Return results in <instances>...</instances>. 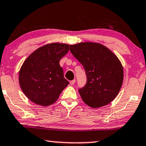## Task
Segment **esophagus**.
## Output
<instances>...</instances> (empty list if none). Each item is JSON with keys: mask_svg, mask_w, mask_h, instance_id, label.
<instances>
[{"mask_svg": "<svg viewBox=\"0 0 146 146\" xmlns=\"http://www.w3.org/2000/svg\"><path fill=\"white\" fill-rule=\"evenodd\" d=\"M75 82H76V80H75V79H74V80H71V81H70V84H71V85H73V84L75 83Z\"/></svg>", "mask_w": 146, "mask_h": 146, "instance_id": "esophagus-1", "label": "esophagus"}]
</instances>
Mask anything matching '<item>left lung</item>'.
Wrapping results in <instances>:
<instances>
[{
  "label": "left lung",
  "mask_w": 146,
  "mask_h": 146,
  "mask_svg": "<svg viewBox=\"0 0 146 146\" xmlns=\"http://www.w3.org/2000/svg\"><path fill=\"white\" fill-rule=\"evenodd\" d=\"M70 50L87 74V84L78 90L82 101L93 108L111 103L123 82V67L119 59L98 42H79L70 45Z\"/></svg>",
  "instance_id": "left-lung-1"
}]
</instances>
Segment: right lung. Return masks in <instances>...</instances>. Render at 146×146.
I'll return each mask as SVG.
<instances>
[{"mask_svg": "<svg viewBox=\"0 0 146 146\" xmlns=\"http://www.w3.org/2000/svg\"><path fill=\"white\" fill-rule=\"evenodd\" d=\"M70 45L53 42L40 46L27 57L19 70V85L25 95L37 105L48 106L57 100L69 82L59 61Z\"/></svg>", "mask_w": 146, "mask_h": 146, "instance_id": "obj_1", "label": "right lung"}]
</instances>
